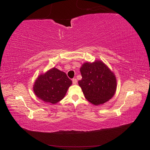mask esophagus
<instances>
[{
	"mask_svg": "<svg viewBox=\"0 0 150 150\" xmlns=\"http://www.w3.org/2000/svg\"><path fill=\"white\" fill-rule=\"evenodd\" d=\"M72 82H73V84H74V85L77 84V79L73 78V79H72Z\"/></svg>",
	"mask_w": 150,
	"mask_h": 150,
	"instance_id": "1",
	"label": "esophagus"
}]
</instances>
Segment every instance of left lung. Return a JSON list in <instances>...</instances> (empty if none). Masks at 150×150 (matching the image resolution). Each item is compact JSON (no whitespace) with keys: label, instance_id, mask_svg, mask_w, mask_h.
<instances>
[{"label":"left lung","instance_id":"left-lung-1","mask_svg":"<svg viewBox=\"0 0 150 150\" xmlns=\"http://www.w3.org/2000/svg\"><path fill=\"white\" fill-rule=\"evenodd\" d=\"M82 79L79 85L85 97L93 105H99L110 99L116 89L114 73L100 61L85 63L81 67Z\"/></svg>","mask_w":150,"mask_h":150}]
</instances>
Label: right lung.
Instances as JSON below:
<instances>
[{"label": "right lung", "mask_w": 150, "mask_h": 150, "mask_svg": "<svg viewBox=\"0 0 150 150\" xmlns=\"http://www.w3.org/2000/svg\"><path fill=\"white\" fill-rule=\"evenodd\" d=\"M71 84V80L65 73L54 67L38 77L34 91L44 102L55 104L63 99Z\"/></svg>", "instance_id": "add662e5"}]
</instances>
